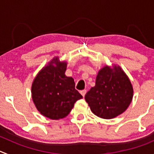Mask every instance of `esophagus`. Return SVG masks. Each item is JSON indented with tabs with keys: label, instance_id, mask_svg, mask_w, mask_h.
<instances>
[{
	"label": "esophagus",
	"instance_id": "1",
	"mask_svg": "<svg viewBox=\"0 0 154 154\" xmlns=\"http://www.w3.org/2000/svg\"><path fill=\"white\" fill-rule=\"evenodd\" d=\"M80 93H81V95H83V97H84L85 95H86V89H83V90H81V91H80Z\"/></svg>",
	"mask_w": 154,
	"mask_h": 154
}]
</instances>
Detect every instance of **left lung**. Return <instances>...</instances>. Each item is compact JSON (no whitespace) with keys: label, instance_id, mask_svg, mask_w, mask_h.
Returning <instances> with one entry per match:
<instances>
[{"label":"left lung","instance_id":"left-lung-1","mask_svg":"<svg viewBox=\"0 0 154 154\" xmlns=\"http://www.w3.org/2000/svg\"><path fill=\"white\" fill-rule=\"evenodd\" d=\"M133 88L120 66H104L98 73L95 86L85 95V99L95 115L112 119L123 113L132 101Z\"/></svg>","mask_w":154,"mask_h":154}]
</instances>
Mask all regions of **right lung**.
I'll return each instance as SVG.
<instances>
[{
    "mask_svg": "<svg viewBox=\"0 0 154 154\" xmlns=\"http://www.w3.org/2000/svg\"><path fill=\"white\" fill-rule=\"evenodd\" d=\"M67 63L56 57L42 68L33 81L32 99L38 111L52 120L68 116L77 100L83 98L72 77L65 76Z\"/></svg>",
    "mask_w": 154,
    "mask_h": 154,
    "instance_id": "obj_1",
    "label": "right lung"
}]
</instances>
